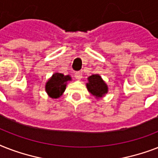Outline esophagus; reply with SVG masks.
I'll return each mask as SVG.
<instances>
[{
  "label": "esophagus",
  "instance_id": "34e87169",
  "mask_svg": "<svg viewBox=\"0 0 158 158\" xmlns=\"http://www.w3.org/2000/svg\"><path fill=\"white\" fill-rule=\"evenodd\" d=\"M74 77H75V78H76V79H78V80H79V79H81V78H82V72H79V71L75 72V73H74Z\"/></svg>",
  "mask_w": 158,
  "mask_h": 158
}]
</instances>
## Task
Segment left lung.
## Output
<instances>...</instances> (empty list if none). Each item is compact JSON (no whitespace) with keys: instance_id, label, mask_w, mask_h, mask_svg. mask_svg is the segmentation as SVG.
I'll return each mask as SVG.
<instances>
[{"instance_id":"obj_1","label":"left lung","mask_w":158,"mask_h":158,"mask_svg":"<svg viewBox=\"0 0 158 158\" xmlns=\"http://www.w3.org/2000/svg\"><path fill=\"white\" fill-rule=\"evenodd\" d=\"M89 83L87 84L88 90L96 98H102L107 93V86L102 79L99 74H93L88 78Z\"/></svg>"}]
</instances>
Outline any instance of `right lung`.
<instances>
[{"label": "right lung", "mask_w": 158, "mask_h": 158, "mask_svg": "<svg viewBox=\"0 0 158 158\" xmlns=\"http://www.w3.org/2000/svg\"><path fill=\"white\" fill-rule=\"evenodd\" d=\"M69 75H64L60 73H55L46 84V91L52 98H58L64 92L66 82L70 80Z\"/></svg>", "instance_id": "1"}]
</instances>
